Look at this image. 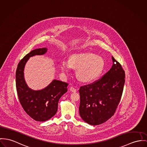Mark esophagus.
<instances>
[{"instance_id": "1", "label": "esophagus", "mask_w": 147, "mask_h": 147, "mask_svg": "<svg viewBox=\"0 0 147 147\" xmlns=\"http://www.w3.org/2000/svg\"><path fill=\"white\" fill-rule=\"evenodd\" d=\"M70 90L72 92H76L77 91V90L76 88H75L74 87H70Z\"/></svg>"}]
</instances>
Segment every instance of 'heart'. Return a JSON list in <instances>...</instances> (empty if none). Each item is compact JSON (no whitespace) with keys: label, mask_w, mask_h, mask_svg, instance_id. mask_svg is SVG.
I'll return each instance as SVG.
<instances>
[{"label":"heart","mask_w":147,"mask_h":147,"mask_svg":"<svg viewBox=\"0 0 147 147\" xmlns=\"http://www.w3.org/2000/svg\"><path fill=\"white\" fill-rule=\"evenodd\" d=\"M105 66L103 59L90 53L72 55L69 60L63 59L60 63L63 73L68 74L71 67L77 68V76L83 82H90L97 79L101 74Z\"/></svg>","instance_id":"obj_1"}]
</instances>
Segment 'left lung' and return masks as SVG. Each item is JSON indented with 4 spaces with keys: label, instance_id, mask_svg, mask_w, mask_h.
Masks as SVG:
<instances>
[{
    "label": "left lung",
    "instance_id": "obj_1",
    "mask_svg": "<svg viewBox=\"0 0 147 147\" xmlns=\"http://www.w3.org/2000/svg\"><path fill=\"white\" fill-rule=\"evenodd\" d=\"M111 68L101 78L80 87L79 115L87 123L101 124L110 119L120 101L125 71L113 57Z\"/></svg>",
    "mask_w": 147,
    "mask_h": 147
}]
</instances>
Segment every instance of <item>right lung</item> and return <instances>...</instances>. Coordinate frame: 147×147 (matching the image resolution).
I'll list each match as a JSON object with an SVG mask.
<instances>
[{
  "label": "right lung",
  "mask_w": 147,
  "mask_h": 147,
  "mask_svg": "<svg viewBox=\"0 0 147 147\" xmlns=\"http://www.w3.org/2000/svg\"><path fill=\"white\" fill-rule=\"evenodd\" d=\"M46 47L34 49L20 61L16 73V89L23 110L37 121H45L57 113L60 97L67 92V83L54 79L46 88L34 90L30 88L24 78V68L30 57L44 55Z\"/></svg>",
  "instance_id": "add662e5"
}]
</instances>
